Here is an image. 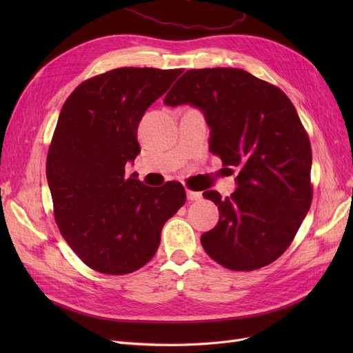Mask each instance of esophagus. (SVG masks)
Listing matches in <instances>:
<instances>
[{
	"label": "esophagus",
	"mask_w": 353,
	"mask_h": 353,
	"mask_svg": "<svg viewBox=\"0 0 353 353\" xmlns=\"http://www.w3.org/2000/svg\"><path fill=\"white\" fill-rule=\"evenodd\" d=\"M187 199L194 201V200H200L201 199V193H199V191H193V190H187Z\"/></svg>",
	"instance_id": "esophagus-1"
}]
</instances>
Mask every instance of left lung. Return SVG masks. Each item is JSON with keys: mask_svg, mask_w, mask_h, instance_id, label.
Returning <instances> with one entry per match:
<instances>
[{"mask_svg": "<svg viewBox=\"0 0 353 353\" xmlns=\"http://www.w3.org/2000/svg\"><path fill=\"white\" fill-rule=\"evenodd\" d=\"M205 114L209 147L222 165L239 169L236 191L218 206L216 227L200 241L213 261L232 271H253L285 252L311 206V143L287 95L234 68L191 69L163 100Z\"/></svg>", "mask_w": 353, "mask_h": 353, "instance_id": "left-lung-1", "label": "left lung"}]
</instances>
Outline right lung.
I'll list each match as a JSON object with an SVG mask.
<instances>
[{"mask_svg": "<svg viewBox=\"0 0 353 353\" xmlns=\"http://www.w3.org/2000/svg\"><path fill=\"white\" fill-rule=\"evenodd\" d=\"M183 69L121 68L82 82L63 104L47 156V181L63 239L90 268L140 270L160 244L165 222L184 205L178 183L162 188L125 176L140 153L145 110Z\"/></svg>", "mask_w": 353, "mask_h": 353, "instance_id": "right-lung-1", "label": "right lung"}]
</instances>
